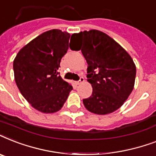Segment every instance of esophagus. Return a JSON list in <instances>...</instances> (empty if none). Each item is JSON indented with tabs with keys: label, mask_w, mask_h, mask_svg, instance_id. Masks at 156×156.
I'll return each mask as SVG.
<instances>
[{
	"label": "esophagus",
	"mask_w": 156,
	"mask_h": 156,
	"mask_svg": "<svg viewBox=\"0 0 156 156\" xmlns=\"http://www.w3.org/2000/svg\"><path fill=\"white\" fill-rule=\"evenodd\" d=\"M84 81H85L84 78H83V77H81L80 79H79L78 81H77V82H76V83H77L78 85H80V84H82L83 83H84Z\"/></svg>",
	"instance_id": "1"
}]
</instances>
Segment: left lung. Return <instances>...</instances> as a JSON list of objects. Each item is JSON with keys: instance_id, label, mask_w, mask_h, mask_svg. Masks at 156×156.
I'll use <instances>...</instances> for the list:
<instances>
[{"instance_id": "8db88e82", "label": "left lung", "mask_w": 156, "mask_h": 156, "mask_svg": "<svg viewBox=\"0 0 156 156\" xmlns=\"http://www.w3.org/2000/svg\"><path fill=\"white\" fill-rule=\"evenodd\" d=\"M69 48L82 51L88 64L87 81L92 94L83 100L88 111L99 115L121 108L132 92L136 66L129 54L105 33L97 30L73 34Z\"/></svg>"}]
</instances>
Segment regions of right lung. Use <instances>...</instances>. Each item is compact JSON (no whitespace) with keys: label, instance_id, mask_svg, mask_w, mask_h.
<instances>
[{"label":"right lung","instance_id":"1","mask_svg":"<svg viewBox=\"0 0 156 156\" xmlns=\"http://www.w3.org/2000/svg\"><path fill=\"white\" fill-rule=\"evenodd\" d=\"M69 38L66 31L48 30L25 45L13 61L17 87L27 102L41 112L59 111L73 90L57 72Z\"/></svg>","mask_w":156,"mask_h":156}]
</instances>
